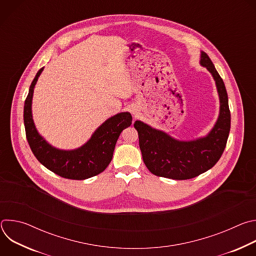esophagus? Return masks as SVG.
Listing matches in <instances>:
<instances>
[{
	"instance_id": "1",
	"label": "esophagus",
	"mask_w": 256,
	"mask_h": 256,
	"mask_svg": "<svg viewBox=\"0 0 256 256\" xmlns=\"http://www.w3.org/2000/svg\"><path fill=\"white\" fill-rule=\"evenodd\" d=\"M132 114H136V112L134 110H134H132Z\"/></svg>"
}]
</instances>
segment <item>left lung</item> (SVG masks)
Segmentation results:
<instances>
[{
	"label": "left lung",
	"instance_id": "8db88e82",
	"mask_svg": "<svg viewBox=\"0 0 256 256\" xmlns=\"http://www.w3.org/2000/svg\"><path fill=\"white\" fill-rule=\"evenodd\" d=\"M200 64L212 75L220 101L218 118L206 136L181 140L140 120H136L134 124L138 134L144 163L150 172L157 176L177 180L196 177L210 169L225 150L231 126L226 87L204 52H200Z\"/></svg>",
	"mask_w": 256,
	"mask_h": 256
}]
</instances>
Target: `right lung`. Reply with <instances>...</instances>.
Segmentation results:
<instances>
[{
    "label": "right lung",
    "mask_w": 256,
    "mask_h": 256,
    "mask_svg": "<svg viewBox=\"0 0 256 256\" xmlns=\"http://www.w3.org/2000/svg\"><path fill=\"white\" fill-rule=\"evenodd\" d=\"M44 68L32 81L24 103V126L32 153L44 167L64 178L84 180L101 173L112 159L120 132L132 124L130 114L120 112L107 118L79 148L62 150L54 147L38 132L32 116L33 92Z\"/></svg>",
    "instance_id": "1"
}]
</instances>
